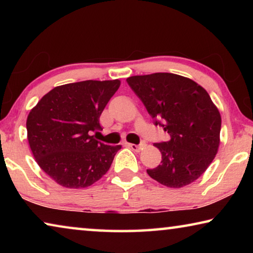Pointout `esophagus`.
Wrapping results in <instances>:
<instances>
[{"mask_svg":"<svg viewBox=\"0 0 253 253\" xmlns=\"http://www.w3.org/2000/svg\"><path fill=\"white\" fill-rule=\"evenodd\" d=\"M127 146L131 148L132 151L135 152H139L140 149H142V145H136V144H127Z\"/></svg>","mask_w":253,"mask_h":253,"instance_id":"34e87169","label":"esophagus"}]
</instances>
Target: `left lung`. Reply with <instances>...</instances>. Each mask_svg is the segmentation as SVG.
<instances>
[{"instance_id":"obj_1","label":"left lung","mask_w":253,"mask_h":253,"mask_svg":"<svg viewBox=\"0 0 253 253\" xmlns=\"http://www.w3.org/2000/svg\"><path fill=\"white\" fill-rule=\"evenodd\" d=\"M126 81L154 124L170 136L169 142L154 144L162 153V162L147 174L173 188L194 182L219 149L221 116L211 97L195 81L168 72L132 76Z\"/></svg>"}]
</instances>
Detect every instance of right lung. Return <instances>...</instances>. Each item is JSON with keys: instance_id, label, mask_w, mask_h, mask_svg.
<instances>
[{"instance_id": "add662e5", "label": "right lung", "mask_w": 253, "mask_h": 253, "mask_svg": "<svg viewBox=\"0 0 253 253\" xmlns=\"http://www.w3.org/2000/svg\"><path fill=\"white\" fill-rule=\"evenodd\" d=\"M121 81L85 80L53 88L27 119L28 140L38 165L59 185L84 188L108 172L121 145L89 135L101 130L99 118Z\"/></svg>"}]
</instances>
